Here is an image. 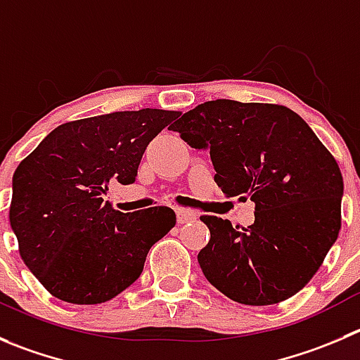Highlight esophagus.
Instances as JSON below:
<instances>
[{"mask_svg": "<svg viewBox=\"0 0 360 360\" xmlns=\"http://www.w3.org/2000/svg\"><path fill=\"white\" fill-rule=\"evenodd\" d=\"M198 215L196 212H191V210H184V208H178L176 210V219H178V224H186V222L194 221Z\"/></svg>", "mask_w": 360, "mask_h": 360, "instance_id": "34e87169", "label": "esophagus"}]
</instances>
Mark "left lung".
<instances>
[{
	"label": "left lung",
	"instance_id": "8db88e82",
	"mask_svg": "<svg viewBox=\"0 0 360 360\" xmlns=\"http://www.w3.org/2000/svg\"><path fill=\"white\" fill-rule=\"evenodd\" d=\"M171 131L210 152L224 194L256 203L245 229L201 215L210 240L198 263L208 283L248 306L295 295L341 228L343 176L313 129L285 105L219 98L186 112Z\"/></svg>",
	"mask_w": 360,
	"mask_h": 360
}]
</instances>
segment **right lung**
<instances>
[{
  "instance_id": "right-lung-1",
  "label": "right lung",
  "mask_w": 360,
  "mask_h": 360,
  "mask_svg": "<svg viewBox=\"0 0 360 360\" xmlns=\"http://www.w3.org/2000/svg\"><path fill=\"white\" fill-rule=\"evenodd\" d=\"M178 118L139 109L56 127L13 173L10 226L33 276L70 304L111 300L141 276L146 255L176 224L167 207L115 210L109 184L136 182L146 146Z\"/></svg>"
}]
</instances>
